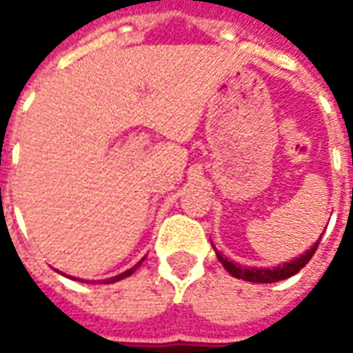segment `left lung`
Returning <instances> with one entry per match:
<instances>
[{
	"mask_svg": "<svg viewBox=\"0 0 353 353\" xmlns=\"http://www.w3.org/2000/svg\"><path fill=\"white\" fill-rule=\"evenodd\" d=\"M318 244H319V240L316 242V244L312 245L308 252L303 253L301 257H295L291 263L274 266V268H248V266L234 265L232 261L225 259L221 253H217V252L215 253H217V259H219V263L225 266V270H227L230 276H234V278H240V280H245V281H253V283H272V281L285 280V278H289V276H293V274L299 272V270H301V268H303V266L312 259V255H314L316 250H318Z\"/></svg>",
	"mask_w": 353,
	"mask_h": 353,
	"instance_id": "1",
	"label": "left lung"
}]
</instances>
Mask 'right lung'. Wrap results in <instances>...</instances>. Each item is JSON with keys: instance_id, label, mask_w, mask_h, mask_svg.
Listing matches in <instances>:
<instances>
[{"instance_id": "add662e5", "label": "right lung", "mask_w": 353, "mask_h": 353, "mask_svg": "<svg viewBox=\"0 0 353 353\" xmlns=\"http://www.w3.org/2000/svg\"><path fill=\"white\" fill-rule=\"evenodd\" d=\"M141 261H143V259H141ZM141 261H139L138 265H134V266H132L130 270H126V272L119 274V276H113V278H109V280H105V283H113V281L123 280V278H126V276H130V274H134V270H136V268H138V266L141 265ZM73 280H75V278H73Z\"/></svg>"}]
</instances>
